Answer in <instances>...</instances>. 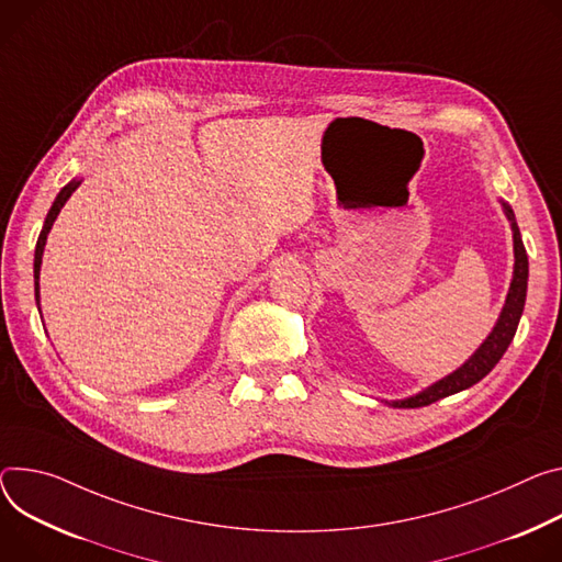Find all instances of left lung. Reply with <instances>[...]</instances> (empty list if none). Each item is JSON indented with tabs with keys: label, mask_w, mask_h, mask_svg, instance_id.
<instances>
[{
	"label": "left lung",
	"mask_w": 562,
	"mask_h": 562,
	"mask_svg": "<svg viewBox=\"0 0 562 562\" xmlns=\"http://www.w3.org/2000/svg\"><path fill=\"white\" fill-rule=\"evenodd\" d=\"M502 209L506 220L512 222V231H514V255H516V265H514V280L512 286H508L506 293V302L502 307V314L493 327V331L486 336V340L480 345V349L471 356V359L462 366L457 368L452 374L443 376L441 381L432 383L430 387H426L424 392L415 394V396H407L401 401H392L390 405L394 407H422V405H430L443 396L457 394L462 392L471 385H475L477 381H482L495 366L497 361L504 356L506 347L512 345L522 310H525V300H527V280H529V260H527V250L520 237V228L516 224V215L512 211L508 203L502 201Z\"/></svg>",
	"instance_id": "1"
}]
</instances>
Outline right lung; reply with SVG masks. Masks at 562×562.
Returning <instances> with one entry per match:
<instances>
[{
    "instance_id": "right-lung-1",
    "label": "right lung",
    "mask_w": 562,
    "mask_h": 562,
    "mask_svg": "<svg viewBox=\"0 0 562 562\" xmlns=\"http://www.w3.org/2000/svg\"><path fill=\"white\" fill-rule=\"evenodd\" d=\"M78 186H80V179H74V181H69V183L58 192V196H56V201H54V206H50V211H48V215H46V220H44L42 233H40V237H37V244H35V260H33L35 302H37V304H40V267H42V252H44V244H46L48 231H50V226H54V222H56V217L60 215V211H63V206L67 203V199L76 192Z\"/></svg>"
}]
</instances>
